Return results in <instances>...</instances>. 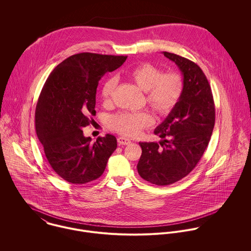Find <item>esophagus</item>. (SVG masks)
Listing matches in <instances>:
<instances>
[{
    "label": "esophagus",
    "instance_id": "obj_1",
    "mask_svg": "<svg viewBox=\"0 0 251 251\" xmlns=\"http://www.w3.org/2000/svg\"><path fill=\"white\" fill-rule=\"evenodd\" d=\"M118 143L119 145H128L130 143V140L128 138L126 137H118Z\"/></svg>",
    "mask_w": 251,
    "mask_h": 251
}]
</instances>
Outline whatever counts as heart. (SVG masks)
Wrapping results in <instances>:
<instances>
[{
    "label": "heart",
    "mask_w": 251,
    "mask_h": 251,
    "mask_svg": "<svg viewBox=\"0 0 251 251\" xmlns=\"http://www.w3.org/2000/svg\"><path fill=\"white\" fill-rule=\"evenodd\" d=\"M126 76L139 89L146 92L147 103L158 115L167 116L179 103L183 94L184 81L179 72H163L156 66L144 63L126 72ZM117 79L107 78L100 89V96L104 102H111ZM154 120L149 112L119 113L111 117L110 127L126 136H136L143 129L150 127Z\"/></svg>",
    "instance_id": "1"
}]
</instances>
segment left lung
<instances>
[{
  "instance_id": "left-lung-1",
  "label": "left lung",
  "mask_w": 251,
  "mask_h": 251,
  "mask_svg": "<svg viewBox=\"0 0 251 251\" xmlns=\"http://www.w3.org/2000/svg\"><path fill=\"white\" fill-rule=\"evenodd\" d=\"M163 54L182 73L184 90L177 106L154 129L163 141L139 143L138 173L156 185L174 183L195 168L211 140L215 121L212 89L200 67L179 55Z\"/></svg>"
}]
</instances>
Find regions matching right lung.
<instances>
[{"mask_svg":"<svg viewBox=\"0 0 251 251\" xmlns=\"http://www.w3.org/2000/svg\"><path fill=\"white\" fill-rule=\"evenodd\" d=\"M126 56L79 53L50 73L36 107V131L52 169L64 179L82 184L100 178L117 148L111 134L92 143L82 128L96 115L99 81L120 68Z\"/></svg>","mask_w":251,"mask_h":251,"instance_id":"right-lung-1","label":"right lung"}]
</instances>
